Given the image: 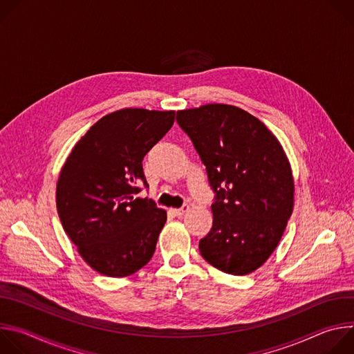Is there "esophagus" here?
<instances>
[{
	"label": "esophagus",
	"instance_id": "esophagus-1",
	"mask_svg": "<svg viewBox=\"0 0 354 354\" xmlns=\"http://www.w3.org/2000/svg\"><path fill=\"white\" fill-rule=\"evenodd\" d=\"M187 209H189L187 206H182L180 209H171V213L176 217H182L185 214V212H187Z\"/></svg>",
	"mask_w": 354,
	"mask_h": 354
}]
</instances>
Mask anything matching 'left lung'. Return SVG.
I'll return each instance as SVG.
<instances>
[{"label":"left lung","instance_id":"1","mask_svg":"<svg viewBox=\"0 0 354 354\" xmlns=\"http://www.w3.org/2000/svg\"><path fill=\"white\" fill-rule=\"evenodd\" d=\"M214 192L213 227L200 255L218 270L243 276L276 249L292 213L294 180L284 151L255 116L223 104L179 111Z\"/></svg>","mask_w":354,"mask_h":354}]
</instances>
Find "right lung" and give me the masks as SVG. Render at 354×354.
Instances as JSON below:
<instances>
[{
	"instance_id": "obj_1",
	"label": "right lung",
	"mask_w": 354,
	"mask_h": 354,
	"mask_svg": "<svg viewBox=\"0 0 354 354\" xmlns=\"http://www.w3.org/2000/svg\"><path fill=\"white\" fill-rule=\"evenodd\" d=\"M175 112L122 109L99 119L62 168L56 203L64 231L97 273L124 277L153 258L167 212L140 198L142 158L172 127Z\"/></svg>"
}]
</instances>
